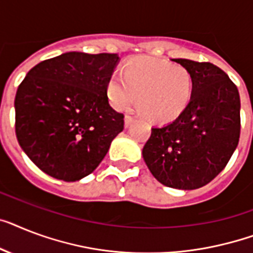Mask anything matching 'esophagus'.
<instances>
[{
	"label": "esophagus",
	"mask_w": 253,
	"mask_h": 253,
	"mask_svg": "<svg viewBox=\"0 0 253 253\" xmlns=\"http://www.w3.org/2000/svg\"><path fill=\"white\" fill-rule=\"evenodd\" d=\"M132 122H133V118H132V117L128 116V114H126V117H125V126L128 127Z\"/></svg>",
	"instance_id": "obj_1"
}]
</instances>
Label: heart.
<instances>
[{
  "instance_id": "b5f03b06",
  "label": "heart",
  "mask_w": 253,
  "mask_h": 253,
  "mask_svg": "<svg viewBox=\"0 0 253 253\" xmlns=\"http://www.w3.org/2000/svg\"><path fill=\"white\" fill-rule=\"evenodd\" d=\"M194 91L190 71L155 58H133L125 65L122 77L108 82L109 101L118 110L137 98L139 112L152 122L166 123L184 112Z\"/></svg>"
}]
</instances>
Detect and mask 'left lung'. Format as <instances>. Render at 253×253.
Instances as JSON below:
<instances>
[{
    "mask_svg": "<svg viewBox=\"0 0 253 253\" xmlns=\"http://www.w3.org/2000/svg\"><path fill=\"white\" fill-rule=\"evenodd\" d=\"M173 61L192 75V96L175 121L152 128L143 157L160 183L195 190L214 179L237 148L239 92L227 74L213 63L184 58Z\"/></svg>",
    "mask_w": 253,
    "mask_h": 253,
    "instance_id": "left-lung-1",
    "label": "left lung"
}]
</instances>
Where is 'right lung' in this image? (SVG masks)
<instances>
[{"label":"right lung","mask_w":253,"mask_h":253,"mask_svg":"<svg viewBox=\"0 0 253 253\" xmlns=\"http://www.w3.org/2000/svg\"><path fill=\"white\" fill-rule=\"evenodd\" d=\"M114 53L69 52L27 73L15 96V133L26 155L48 175L75 182L91 174L125 127L109 105Z\"/></svg>","instance_id":"add662e5"}]
</instances>
